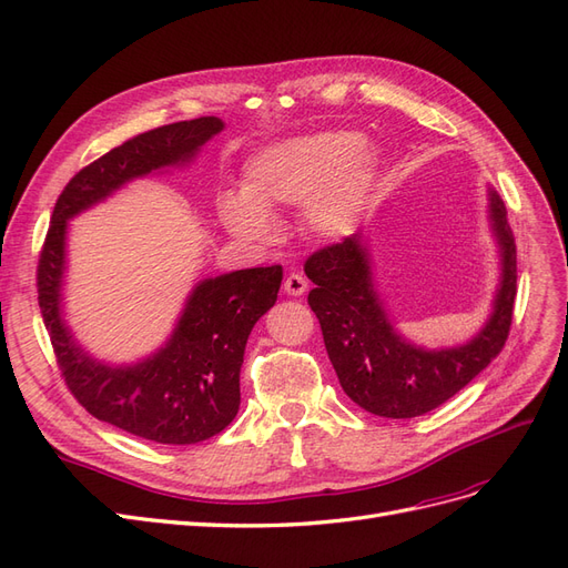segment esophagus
Instances as JSON below:
<instances>
[{"mask_svg":"<svg viewBox=\"0 0 568 568\" xmlns=\"http://www.w3.org/2000/svg\"><path fill=\"white\" fill-rule=\"evenodd\" d=\"M284 291L288 296H303L307 291V280L303 277L301 272H291V274H286V280H284Z\"/></svg>","mask_w":568,"mask_h":568,"instance_id":"obj_1","label":"esophagus"}]
</instances>
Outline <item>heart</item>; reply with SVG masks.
I'll use <instances>...</instances> for the list:
<instances>
[{
    "label": "heart",
    "instance_id": "1",
    "mask_svg": "<svg viewBox=\"0 0 568 568\" xmlns=\"http://www.w3.org/2000/svg\"><path fill=\"white\" fill-rule=\"evenodd\" d=\"M374 153L353 130H324L263 149L246 163L242 194L215 201L225 230L248 244H265L277 232L267 213L303 205V222L315 236L348 234L369 196Z\"/></svg>",
    "mask_w": 568,
    "mask_h": 568
}]
</instances>
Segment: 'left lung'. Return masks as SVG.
<instances>
[{"label":"left lung","mask_w":568,"mask_h":568,"mask_svg":"<svg viewBox=\"0 0 568 568\" xmlns=\"http://www.w3.org/2000/svg\"><path fill=\"white\" fill-rule=\"evenodd\" d=\"M490 217L503 248V284L486 329L462 348L422 351L393 332L357 234L307 257L305 274L315 284L307 303L320 320L341 388L353 403L388 419L419 417L450 400L503 353L517 298V244L495 192Z\"/></svg>","instance_id":"8db88e82"}]
</instances>
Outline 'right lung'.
Masks as SVG:
<instances>
[{
    "label": "right lung",
    "instance_id": "1",
    "mask_svg": "<svg viewBox=\"0 0 568 568\" xmlns=\"http://www.w3.org/2000/svg\"><path fill=\"white\" fill-rule=\"evenodd\" d=\"M222 130L203 115L132 136L84 165L63 186L38 261V301L61 379L92 417L163 443L192 445L227 428L239 412V372L253 324L277 301L282 265L251 267L201 282L173 338L136 367H104L84 355L59 315L65 220L132 178L184 163Z\"/></svg>",
    "mask_w": 568,
    "mask_h": 568
}]
</instances>
